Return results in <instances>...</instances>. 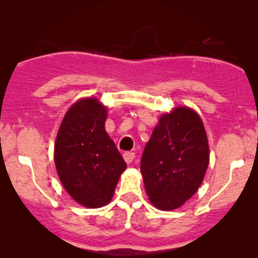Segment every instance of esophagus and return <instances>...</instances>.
I'll list each match as a JSON object with an SVG mask.
<instances>
[{
  "label": "esophagus",
  "mask_w": 258,
  "mask_h": 258,
  "mask_svg": "<svg viewBox=\"0 0 258 258\" xmlns=\"http://www.w3.org/2000/svg\"><path fill=\"white\" fill-rule=\"evenodd\" d=\"M134 157H136V155H134V152H125L124 153V160L126 164H132L134 160Z\"/></svg>",
  "instance_id": "1"
}]
</instances>
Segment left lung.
<instances>
[{
	"instance_id": "left-lung-1",
	"label": "left lung",
	"mask_w": 258,
	"mask_h": 258,
	"mask_svg": "<svg viewBox=\"0 0 258 258\" xmlns=\"http://www.w3.org/2000/svg\"><path fill=\"white\" fill-rule=\"evenodd\" d=\"M209 162V141L200 115L186 106L162 113L141 160L150 202L162 211L183 206L202 184Z\"/></svg>"
}]
</instances>
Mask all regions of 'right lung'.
I'll return each instance as SVG.
<instances>
[{
	"label": "right lung",
	"instance_id": "1",
	"mask_svg": "<svg viewBox=\"0 0 258 258\" xmlns=\"http://www.w3.org/2000/svg\"><path fill=\"white\" fill-rule=\"evenodd\" d=\"M107 107L84 97L66 111L55 142L56 170L65 190L77 203L100 209L112 200L124 158L105 129Z\"/></svg>",
	"mask_w": 258,
	"mask_h": 258
}]
</instances>
